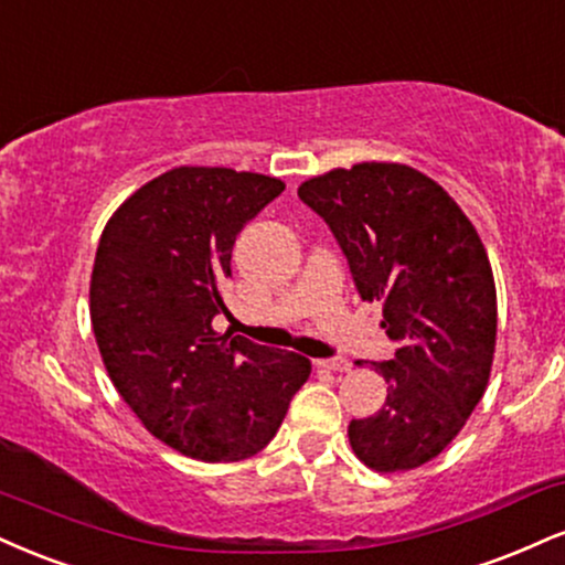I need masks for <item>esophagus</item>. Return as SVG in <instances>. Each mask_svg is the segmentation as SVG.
Here are the masks:
<instances>
[{
    "label": "esophagus",
    "instance_id": "34e87169",
    "mask_svg": "<svg viewBox=\"0 0 565 565\" xmlns=\"http://www.w3.org/2000/svg\"><path fill=\"white\" fill-rule=\"evenodd\" d=\"M316 369L323 371H350V363L344 358H326V360H312Z\"/></svg>",
    "mask_w": 565,
    "mask_h": 565
}]
</instances>
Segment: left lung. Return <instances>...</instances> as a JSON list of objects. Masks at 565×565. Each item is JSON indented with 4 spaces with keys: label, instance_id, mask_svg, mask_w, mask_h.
I'll use <instances>...</instances> for the list:
<instances>
[{
    "label": "left lung",
    "instance_id": "left-lung-1",
    "mask_svg": "<svg viewBox=\"0 0 565 565\" xmlns=\"http://www.w3.org/2000/svg\"><path fill=\"white\" fill-rule=\"evenodd\" d=\"M348 257L358 295L384 305L392 360L373 363L386 399L350 420L373 471L429 463L487 390L498 337L492 265L477 228L437 181L399 162H358L297 189Z\"/></svg>",
    "mask_w": 565,
    "mask_h": 565
}]
</instances>
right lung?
Listing matches in <instances>:
<instances>
[{
	"instance_id": "obj_1",
	"label": "right lung",
	"mask_w": 565,
	"mask_h": 565,
	"mask_svg": "<svg viewBox=\"0 0 565 565\" xmlns=\"http://www.w3.org/2000/svg\"><path fill=\"white\" fill-rule=\"evenodd\" d=\"M284 181L173 168L115 210L88 310L115 390L149 434L205 463L253 458L276 437L310 360L213 331L236 234Z\"/></svg>"
}]
</instances>
